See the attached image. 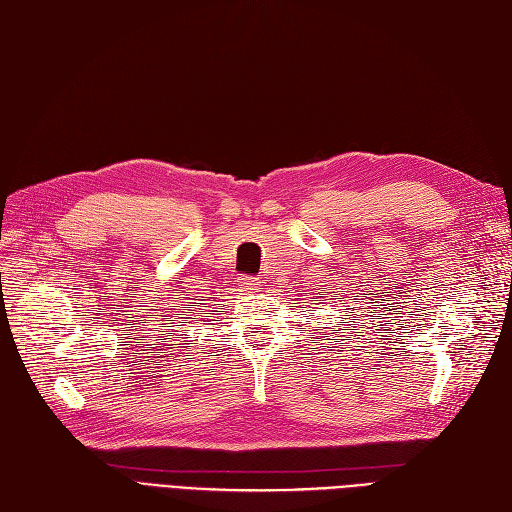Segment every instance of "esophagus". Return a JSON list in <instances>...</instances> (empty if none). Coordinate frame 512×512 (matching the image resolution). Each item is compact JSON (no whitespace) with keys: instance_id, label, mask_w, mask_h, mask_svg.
<instances>
[{"instance_id":"esophagus-1","label":"esophagus","mask_w":512,"mask_h":512,"mask_svg":"<svg viewBox=\"0 0 512 512\" xmlns=\"http://www.w3.org/2000/svg\"><path fill=\"white\" fill-rule=\"evenodd\" d=\"M239 284H241V286H243V290H247V292H256V290H258V286H260L258 277H243V280H241Z\"/></svg>"}]
</instances>
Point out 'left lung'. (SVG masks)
Here are the masks:
<instances>
[{
	"label": "left lung",
	"mask_w": 512,
	"mask_h": 512,
	"mask_svg": "<svg viewBox=\"0 0 512 512\" xmlns=\"http://www.w3.org/2000/svg\"><path fill=\"white\" fill-rule=\"evenodd\" d=\"M350 316H352V312H350ZM352 318H354V316H352ZM348 329H350V327H348V324H344V329H342V331H348Z\"/></svg>",
	"instance_id": "8db88e82"
}]
</instances>
